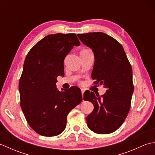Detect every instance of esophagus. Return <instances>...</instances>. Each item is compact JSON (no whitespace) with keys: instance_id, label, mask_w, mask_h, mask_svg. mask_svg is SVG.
<instances>
[{"instance_id":"esophagus-1","label":"esophagus","mask_w":155,"mask_h":155,"mask_svg":"<svg viewBox=\"0 0 155 155\" xmlns=\"http://www.w3.org/2000/svg\"><path fill=\"white\" fill-rule=\"evenodd\" d=\"M81 93H82V97H83V94L84 93V89H83V88H81Z\"/></svg>"}]
</instances>
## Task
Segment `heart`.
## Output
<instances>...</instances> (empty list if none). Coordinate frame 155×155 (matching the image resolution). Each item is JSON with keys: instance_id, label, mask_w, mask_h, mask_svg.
I'll use <instances>...</instances> for the list:
<instances>
[{"instance_id": "b5f03b06", "label": "heart", "mask_w": 155, "mask_h": 155, "mask_svg": "<svg viewBox=\"0 0 155 155\" xmlns=\"http://www.w3.org/2000/svg\"><path fill=\"white\" fill-rule=\"evenodd\" d=\"M87 52V51H90L89 49H84V50H83V51H82V52Z\"/></svg>"}]
</instances>
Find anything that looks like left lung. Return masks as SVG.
<instances>
[{"instance_id":"obj_1","label":"left lung","mask_w":155,"mask_h":155,"mask_svg":"<svg viewBox=\"0 0 155 155\" xmlns=\"http://www.w3.org/2000/svg\"><path fill=\"white\" fill-rule=\"evenodd\" d=\"M77 35L94 52V84L104 85L107 89L101 97L84 92V101L94 105L87 117L88 127L98 134L113 133L124 123L130 108L134 91L131 65L122 45L110 36L101 32Z\"/></svg>"}]
</instances>
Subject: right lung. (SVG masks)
<instances>
[{
    "label": "right lung",
    "instance_id": "add662e5",
    "mask_svg": "<svg viewBox=\"0 0 155 155\" xmlns=\"http://www.w3.org/2000/svg\"><path fill=\"white\" fill-rule=\"evenodd\" d=\"M79 45L74 33L48 35L26 57L19 81L21 107L29 126L40 135L60 134L69 112L83 101L79 88L61 92L56 87L57 77L64 74V58Z\"/></svg>",
    "mask_w": 155,
    "mask_h": 155
}]
</instances>
